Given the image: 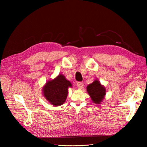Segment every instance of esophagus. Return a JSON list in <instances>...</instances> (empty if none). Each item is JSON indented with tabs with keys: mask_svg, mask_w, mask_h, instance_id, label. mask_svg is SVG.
Masks as SVG:
<instances>
[{
	"mask_svg": "<svg viewBox=\"0 0 147 147\" xmlns=\"http://www.w3.org/2000/svg\"><path fill=\"white\" fill-rule=\"evenodd\" d=\"M77 87L79 89H82L83 88V83L82 82H78L77 83Z\"/></svg>",
	"mask_w": 147,
	"mask_h": 147,
	"instance_id": "obj_1",
	"label": "esophagus"
}]
</instances>
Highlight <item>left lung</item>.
<instances>
[{
  "mask_svg": "<svg viewBox=\"0 0 147 147\" xmlns=\"http://www.w3.org/2000/svg\"><path fill=\"white\" fill-rule=\"evenodd\" d=\"M87 92L91 97L92 101L99 104L104 99L105 95V88L101 85L98 80H95L92 83L90 84L87 86Z\"/></svg>",
  "mask_w": 147,
  "mask_h": 147,
  "instance_id": "1",
  "label": "left lung"
}]
</instances>
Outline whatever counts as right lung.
Here are the masks:
<instances>
[{
	"instance_id": "1",
	"label": "right lung",
	"mask_w": 147,
	"mask_h": 147,
	"mask_svg": "<svg viewBox=\"0 0 147 147\" xmlns=\"http://www.w3.org/2000/svg\"><path fill=\"white\" fill-rule=\"evenodd\" d=\"M72 85L62 74L47 82L43 88V93L47 100L54 106L62 105L67 98L68 88Z\"/></svg>"
}]
</instances>
